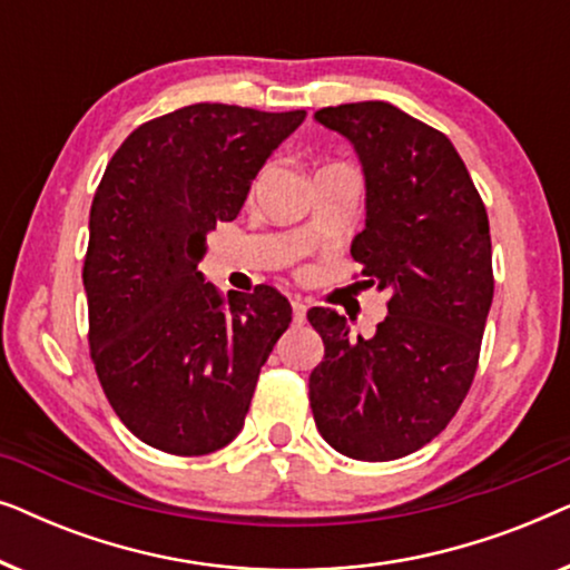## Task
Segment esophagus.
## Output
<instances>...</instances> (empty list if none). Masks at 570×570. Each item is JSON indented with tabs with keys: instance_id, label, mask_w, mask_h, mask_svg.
<instances>
[{
	"instance_id": "1",
	"label": "esophagus",
	"mask_w": 570,
	"mask_h": 570,
	"mask_svg": "<svg viewBox=\"0 0 570 570\" xmlns=\"http://www.w3.org/2000/svg\"><path fill=\"white\" fill-rule=\"evenodd\" d=\"M291 306H293V322H295V324H303V322H306V303L295 298V301L291 303Z\"/></svg>"
}]
</instances>
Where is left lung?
Wrapping results in <instances>:
<instances>
[{"label": "left lung", "mask_w": 570, "mask_h": 570, "mask_svg": "<svg viewBox=\"0 0 570 570\" xmlns=\"http://www.w3.org/2000/svg\"><path fill=\"white\" fill-rule=\"evenodd\" d=\"M314 119L361 158L365 228L350 254L389 314L373 337H350L337 311H308L324 340L308 400L332 449L389 462L431 443L472 386L493 303L488 213L449 137L396 106L342 104Z\"/></svg>", "instance_id": "obj_1"}]
</instances>
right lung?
<instances>
[{
  "label": "right lung",
  "mask_w": 570,
  "mask_h": 570,
  "mask_svg": "<svg viewBox=\"0 0 570 570\" xmlns=\"http://www.w3.org/2000/svg\"><path fill=\"white\" fill-rule=\"evenodd\" d=\"M303 119L184 106L137 127L106 166L82 267L90 357L114 412L147 446L202 456L244 428L293 308L269 285L225 301L197 264L207 233L236 220L259 168Z\"/></svg>",
  "instance_id": "1"
}]
</instances>
